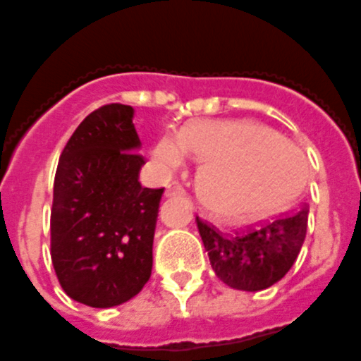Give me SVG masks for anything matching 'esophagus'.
Segmentation results:
<instances>
[{
    "label": "esophagus",
    "instance_id": "esophagus-1",
    "mask_svg": "<svg viewBox=\"0 0 361 361\" xmlns=\"http://www.w3.org/2000/svg\"><path fill=\"white\" fill-rule=\"evenodd\" d=\"M183 194H185L183 187H181L180 183H176V181H173V183H169L167 187H165V197L183 196Z\"/></svg>",
    "mask_w": 361,
    "mask_h": 361
}]
</instances>
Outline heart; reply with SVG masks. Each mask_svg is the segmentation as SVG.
Masks as SVG:
<instances>
[{"label":"heart","mask_w":361,"mask_h":361,"mask_svg":"<svg viewBox=\"0 0 361 361\" xmlns=\"http://www.w3.org/2000/svg\"><path fill=\"white\" fill-rule=\"evenodd\" d=\"M188 153L201 161L197 196L208 212L244 221L290 203L306 183V158L290 140L249 121H192L180 135L164 133L151 149L164 171L185 165Z\"/></svg>","instance_id":"b5f03b06"}]
</instances>
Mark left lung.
<instances>
[{"label":"left lung","instance_id":"8db88e82","mask_svg":"<svg viewBox=\"0 0 361 361\" xmlns=\"http://www.w3.org/2000/svg\"><path fill=\"white\" fill-rule=\"evenodd\" d=\"M308 207L235 235H222L197 219V230L215 276L228 287L258 292L272 287L290 271L302 247Z\"/></svg>","mask_w":361,"mask_h":361}]
</instances>
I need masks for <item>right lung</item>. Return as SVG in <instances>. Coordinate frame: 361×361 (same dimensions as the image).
Wrapping results in <instances>:
<instances>
[{
	"instance_id": "right-lung-1",
	"label": "right lung",
	"mask_w": 361,
	"mask_h": 361,
	"mask_svg": "<svg viewBox=\"0 0 361 361\" xmlns=\"http://www.w3.org/2000/svg\"><path fill=\"white\" fill-rule=\"evenodd\" d=\"M128 104L82 121L60 154L53 185L51 260L63 292L92 308L130 301L153 269L164 188L140 185L144 158Z\"/></svg>"
}]
</instances>
